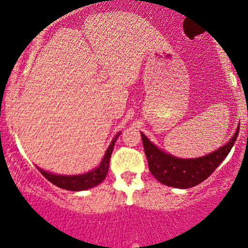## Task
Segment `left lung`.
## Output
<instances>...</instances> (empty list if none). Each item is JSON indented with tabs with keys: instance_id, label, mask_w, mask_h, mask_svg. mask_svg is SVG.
<instances>
[{
	"instance_id": "1",
	"label": "left lung",
	"mask_w": 248,
	"mask_h": 248,
	"mask_svg": "<svg viewBox=\"0 0 248 248\" xmlns=\"http://www.w3.org/2000/svg\"><path fill=\"white\" fill-rule=\"evenodd\" d=\"M238 135L239 128L236 129L231 141L225 146L208 155L196 159L172 157L171 155H166L155 147L142 133L141 139L151 173L164 186L187 189L202 183L215 171V169L231 152L234 142L238 139Z\"/></svg>"
}]
</instances>
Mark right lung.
Here are the masks:
<instances>
[{"mask_svg":"<svg viewBox=\"0 0 248 248\" xmlns=\"http://www.w3.org/2000/svg\"><path fill=\"white\" fill-rule=\"evenodd\" d=\"M120 133L115 135V138L111 141L110 146L107 150L104 158L101 163V165L97 169H95L93 171L88 172L84 174H78V176H58V174L49 173V172L43 171L41 169L38 168V170L41 172L44 177L46 179H48L52 184L57 186L58 187L65 190H71V191H80V190L90 189V187L96 186L97 184H100L101 182L106 178L107 173H108L109 169V160H110L111 152L114 150V145H115L116 139L119 138Z\"/></svg>","mask_w":248,"mask_h":248,"instance_id":"right-lung-1","label":"right lung"}]
</instances>
